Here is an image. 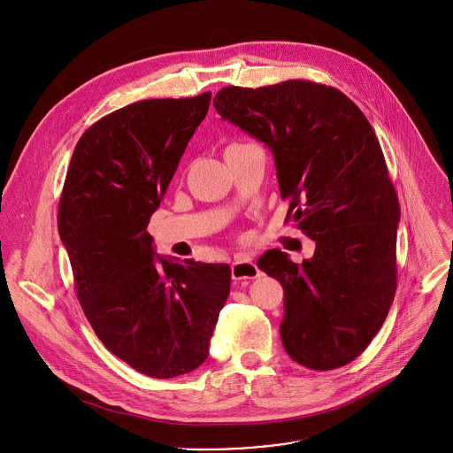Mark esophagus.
<instances>
[{"label":"esophagus","mask_w":453,"mask_h":453,"mask_svg":"<svg viewBox=\"0 0 453 453\" xmlns=\"http://www.w3.org/2000/svg\"><path fill=\"white\" fill-rule=\"evenodd\" d=\"M260 276V269L257 267V264H253V260L250 257H237L232 264V278L241 281V280H255Z\"/></svg>","instance_id":"esophagus-1"}]
</instances>
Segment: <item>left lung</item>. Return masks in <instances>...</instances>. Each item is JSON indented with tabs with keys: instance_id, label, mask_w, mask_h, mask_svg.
Returning <instances> with one entry per match:
<instances>
[{
	"instance_id": "8db88e82",
	"label": "left lung",
	"mask_w": 453,
	"mask_h": 453,
	"mask_svg": "<svg viewBox=\"0 0 453 453\" xmlns=\"http://www.w3.org/2000/svg\"><path fill=\"white\" fill-rule=\"evenodd\" d=\"M214 107L273 151L287 219L316 242L301 265L280 250L257 262L285 290L287 353L312 371L349 364L381 328L397 287L401 207L374 130L346 95L309 81L228 86Z\"/></svg>"
}]
</instances>
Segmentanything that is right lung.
Masks as SVG:
<instances>
[{"instance_id":"add662e5","label":"right lung","mask_w":453,"mask_h":453,"mask_svg":"<svg viewBox=\"0 0 453 453\" xmlns=\"http://www.w3.org/2000/svg\"><path fill=\"white\" fill-rule=\"evenodd\" d=\"M211 93L142 100L75 146L58 212L77 299L105 348L151 378L195 371L230 294V267L154 251L148 225Z\"/></svg>"}]
</instances>
